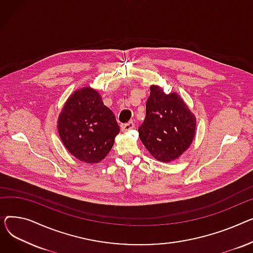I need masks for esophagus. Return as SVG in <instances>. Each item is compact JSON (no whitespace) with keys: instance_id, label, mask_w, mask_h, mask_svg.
Returning a JSON list of instances; mask_svg holds the SVG:
<instances>
[{"instance_id":"obj_1","label":"esophagus","mask_w":253,"mask_h":253,"mask_svg":"<svg viewBox=\"0 0 253 253\" xmlns=\"http://www.w3.org/2000/svg\"><path fill=\"white\" fill-rule=\"evenodd\" d=\"M133 127H135V124H133L132 122H129V123H127V124H125V125L122 126V129H123V131H127V130L132 129Z\"/></svg>"}]
</instances>
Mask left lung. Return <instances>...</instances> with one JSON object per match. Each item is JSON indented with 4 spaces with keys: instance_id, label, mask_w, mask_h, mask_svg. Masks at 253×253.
<instances>
[{
    "instance_id": "obj_1",
    "label": "left lung",
    "mask_w": 253,
    "mask_h": 253,
    "mask_svg": "<svg viewBox=\"0 0 253 253\" xmlns=\"http://www.w3.org/2000/svg\"><path fill=\"white\" fill-rule=\"evenodd\" d=\"M195 132L196 117L183 98L152 84L146 117L139 127L140 140L149 153L158 161H173L191 146Z\"/></svg>"
}]
</instances>
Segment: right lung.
<instances>
[{"label": "right lung", "mask_w": 253, "mask_h": 253, "mask_svg": "<svg viewBox=\"0 0 253 253\" xmlns=\"http://www.w3.org/2000/svg\"><path fill=\"white\" fill-rule=\"evenodd\" d=\"M57 128L68 152L85 163L106 157L121 131L114 113L104 105L99 92L90 85L74 91L58 116Z\"/></svg>", "instance_id": "1"}]
</instances>
